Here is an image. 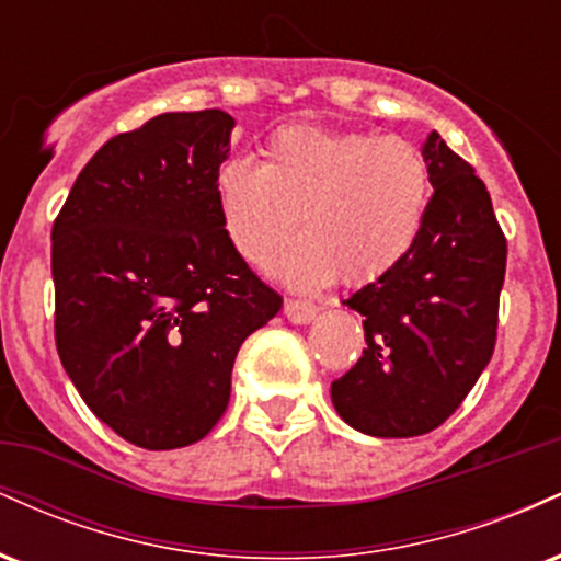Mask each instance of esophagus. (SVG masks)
Wrapping results in <instances>:
<instances>
[{
	"label": "esophagus",
	"instance_id": "obj_1",
	"mask_svg": "<svg viewBox=\"0 0 561 561\" xmlns=\"http://www.w3.org/2000/svg\"><path fill=\"white\" fill-rule=\"evenodd\" d=\"M319 313L317 302L308 300H287L285 302V317L293 321V324H308Z\"/></svg>",
	"mask_w": 561,
	"mask_h": 561
}]
</instances>
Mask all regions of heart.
<instances>
[{"label": "heart", "instance_id": "obj_1", "mask_svg": "<svg viewBox=\"0 0 561 561\" xmlns=\"http://www.w3.org/2000/svg\"><path fill=\"white\" fill-rule=\"evenodd\" d=\"M261 165L227 158L214 197L231 248L263 266L293 240L282 261L295 287L340 276L364 285L390 272L420 237L430 171L411 141L369 131L285 126L263 141Z\"/></svg>", "mask_w": 561, "mask_h": 561}]
</instances>
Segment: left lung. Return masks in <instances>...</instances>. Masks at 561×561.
<instances>
[{"instance_id": "left-lung-1", "label": "left lung", "mask_w": 561, "mask_h": 561, "mask_svg": "<svg viewBox=\"0 0 561 561\" xmlns=\"http://www.w3.org/2000/svg\"><path fill=\"white\" fill-rule=\"evenodd\" d=\"M435 186L420 237L390 272L353 293L366 347L332 382V403L375 437L433 433L493 356L506 237L467 160L433 131L422 147Z\"/></svg>"}]
</instances>
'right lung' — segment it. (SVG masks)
Listing matches in <instances>:
<instances>
[{
    "label": "right lung",
    "instance_id": "obj_1",
    "mask_svg": "<svg viewBox=\"0 0 561 561\" xmlns=\"http://www.w3.org/2000/svg\"><path fill=\"white\" fill-rule=\"evenodd\" d=\"M234 118L163 113L83 165L53 227L55 343L96 420L147 450L203 440L248 334L282 308L214 197Z\"/></svg>",
    "mask_w": 561,
    "mask_h": 561
}]
</instances>
